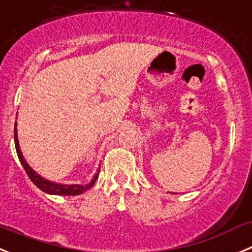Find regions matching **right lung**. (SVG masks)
<instances>
[{
    "instance_id": "1",
    "label": "right lung",
    "mask_w": 252,
    "mask_h": 252,
    "mask_svg": "<svg viewBox=\"0 0 252 252\" xmlns=\"http://www.w3.org/2000/svg\"><path fill=\"white\" fill-rule=\"evenodd\" d=\"M17 122L15 124V146L16 151H17V156L20 158L21 163L24 166L25 171L29 175L30 180L36 185L37 188L42 190L43 192L50 193V195H61V196H75V195H81V193L86 192L89 189H91L94 186V181L97 180L98 174H96L94 176V179L91 180V182L87 185H62V184H56V182L48 181V180L43 179L42 176L37 174L36 171H33L31 167H30L29 163L26 162V160L24 158V155L20 150V145H18V138H17Z\"/></svg>"
}]
</instances>
